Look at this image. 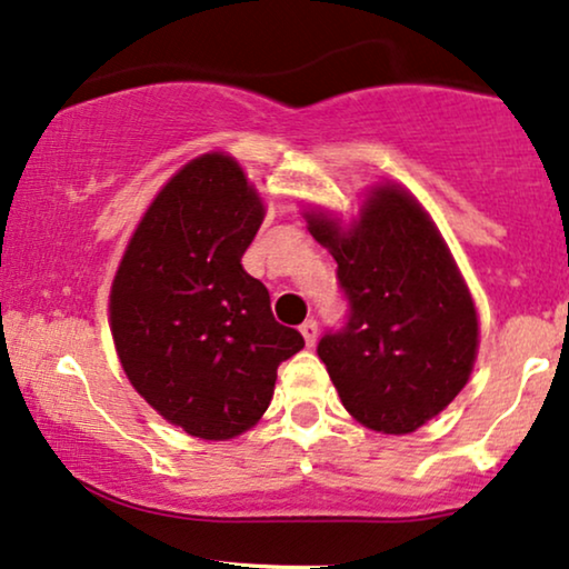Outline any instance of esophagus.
I'll use <instances>...</instances> for the list:
<instances>
[{
	"instance_id": "34e87169",
	"label": "esophagus",
	"mask_w": 569,
	"mask_h": 569,
	"mask_svg": "<svg viewBox=\"0 0 569 569\" xmlns=\"http://www.w3.org/2000/svg\"><path fill=\"white\" fill-rule=\"evenodd\" d=\"M300 335L306 338V346L313 348V346H317V338H319V325L313 319H306L303 325H300Z\"/></svg>"
}]
</instances>
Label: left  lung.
Masks as SVG:
<instances>
[{
    "mask_svg": "<svg viewBox=\"0 0 569 569\" xmlns=\"http://www.w3.org/2000/svg\"><path fill=\"white\" fill-rule=\"evenodd\" d=\"M338 261L346 327L319 340L340 401L369 430L406 435L459 396L478 356V311L443 237L409 192L371 189L348 229L306 213Z\"/></svg>",
    "mask_w": 569,
    "mask_h": 569,
    "instance_id": "1",
    "label": "left lung"
}]
</instances>
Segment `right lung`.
Listing matches in <instances>:
<instances>
[{"label": "right lung", "instance_id": "right-lung-1", "mask_svg": "<svg viewBox=\"0 0 569 569\" xmlns=\"http://www.w3.org/2000/svg\"><path fill=\"white\" fill-rule=\"evenodd\" d=\"M263 202L234 158L208 152L147 208L110 290V329L134 390L171 425L229 440L269 409L279 363L306 346L242 269Z\"/></svg>", "mask_w": 569, "mask_h": 569}]
</instances>
